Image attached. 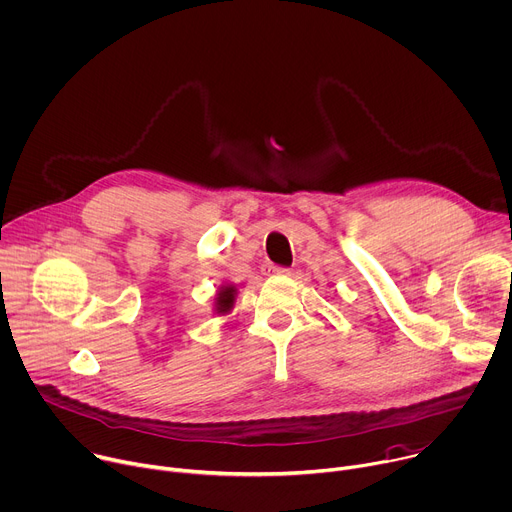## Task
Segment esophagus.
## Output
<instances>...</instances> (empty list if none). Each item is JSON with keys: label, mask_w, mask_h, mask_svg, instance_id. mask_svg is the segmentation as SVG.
<instances>
[{"label": "esophagus", "mask_w": 512, "mask_h": 512, "mask_svg": "<svg viewBox=\"0 0 512 512\" xmlns=\"http://www.w3.org/2000/svg\"><path fill=\"white\" fill-rule=\"evenodd\" d=\"M262 272H264L266 276H272V274H282V276H286V274H290L288 268L274 266V264H264V266H262Z\"/></svg>", "instance_id": "34e87169"}]
</instances>
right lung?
Masks as SVG:
<instances>
[{
    "mask_svg": "<svg viewBox=\"0 0 512 512\" xmlns=\"http://www.w3.org/2000/svg\"><path fill=\"white\" fill-rule=\"evenodd\" d=\"M238 290L234 284H222L216 298H214V313L218 315H228L234 309Z\"/></svg>",
    "mask_w": 512,
    "mask_h": 512,
    "instance_id": "right-lung-1",
    "label": "right lung"
}]
</instances>
